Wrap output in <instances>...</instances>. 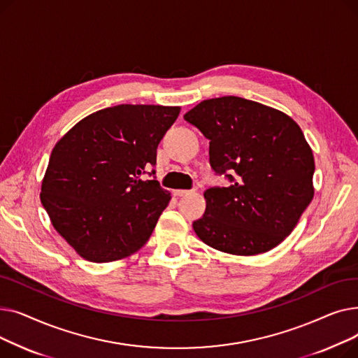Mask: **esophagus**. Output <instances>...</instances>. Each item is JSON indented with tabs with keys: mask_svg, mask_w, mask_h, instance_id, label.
<instances>
[{
	"mask_svg": "<svg viewBox=\"0 0 358 358\" xmlns=\"http://www.w3.org/2000/svg\"><path fill=\"white\" fill-rule=\"evenodd\" d=\"M173 193H174V196H177V197H182V196L190 194L192 192H190V190H174Z\"/></svg>",
	"mask_w": 358,
	"mask_h": 358,
	"instance_id": "esophagus-1",
	"label": "esophagus"
}]
</instances>
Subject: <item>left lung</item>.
Wrapping results in <instances>:
<instances>
[{
  "label": "left lung",
  "mask_w": 358,
  "mask_h": 358,
  "mask_svg": "<svg viewBox=\"0 0 358 358\" xmlns=\"http://www.w3.org/2000/svg\"><path fill=\"white\" fill-rule=\"evenodd\" d=\"M184 119L210 141V166L231 181L204 192L206 212L193 222L197 236L235 255L277 247L313 199L315 159L299 124L234 96L204 100Z\"/></svg>",
  "instance_id": "8db88e82"
}]
</instances>
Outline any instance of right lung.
<instances>
[{
    "label": "right lung",
    "instance_id": "add662e5",
    "mask_svg": "<svg viewBox=\"0 0 358 358\" xmlns=\"http://www.w3.org/2000/svg\"><path fill=\"white\" fill-rule=\"evenodd\" d=\"M178 115L180 107H107L55 145L41 201L53 228L83 258L110 262L145 245L171 194L155 177H141L157 164L158 143Z\"/></svg>",
    "mask_w": 358,
    "mask_h": 358
}]
</instances>
